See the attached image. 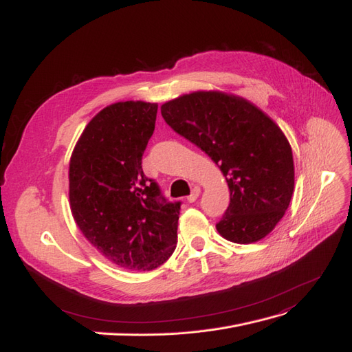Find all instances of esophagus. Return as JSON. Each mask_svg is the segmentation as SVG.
<instances>
[{
    "label": "esophagus",
    "mask_w": 352,
    "mask_h": 352,
    "mask_svg": "<svg viewBox=\"0 0 352 352\" xmlns=\"http://www.w3.org/2000/svg\"><path fill=\"white\" fill-rule=\"evenodd\" d=\"M200 196V187H195L192 188V191H191V195L187 197V200H188V203H192V201H196L197 200V197Z\"/></svg>",
    "instance_id": "esophagus-1"
}]
</instances>
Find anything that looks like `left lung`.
Wrapping results in <instances>:
<instances>
[{"instance_id": "left-lung-1", "label": "left lung", "mask_w": 352, "mask_h": 352, "mask_svg": "<svg viewBox=\"0 0 352 352\" xmlns=\"http://www.w3.org/2000/svg\"><path fill=\"white\" fill-rule=\"evenodd\" d=\"M165 122L219 166L230 206L217 223L225 240L250 244L282 219L294 191L285 134L262 109L223 92H192L161 107Z\"/></svg>"}]
</instances>
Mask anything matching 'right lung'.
Here are the masks:
<instances>
[{"mask_svg":"<svg viewBox=\"0 0 352 352\" xmlns=\"http://www.w3.org/2000/svg\"><path fill=\"white\" fill-rule=\"evenodd\" d=\"M157 104L117 102L90 120L70 160V208L78 230L112 263L153 270L177 247L181 203L166 201L142 169Z\"/></svg>","mask_w":352,"mask_h":352,"instance_id":"add662e5","label":"right lung"}]
</instances>
